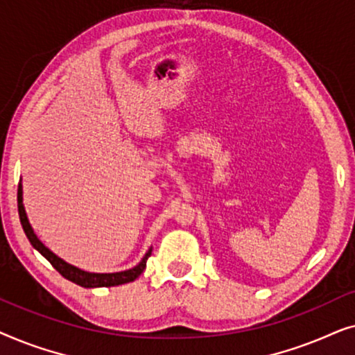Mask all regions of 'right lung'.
I'll return each instance as SVG.
<instances>
[{"label": "right lung", "instance_id": "1", "mask_svg": "<svg viewBox=\"0 0 355 355\" xmlns=\"http://www.w3.org/2000/svg\"><path fill=\"white\" fill-rule=\"evenodd\" d=\"M17 210H19V218H21V225L22 230L26 232L27 239L31 241V244L33 245V249L40 252V254L45 257V259L50 261L58 273L64 276L66 279L72 281V283L82 286V288H110V286H119V284H125L130 283V281L137 279L142 271L147 266V260L150 254H152V247L147 250V254L144 255V259L139 261L134 268L124 270V271H116V273H90V271H84L77 266L67 263L62 259H60L56 254L48 249V247L43 244V242L38 239L35 232H33L31 223H28L26 208H24V202H22V182H19V189H17Z\"/></svg>", "mask_w": 355, "mask_h": 355}]
</instances>
